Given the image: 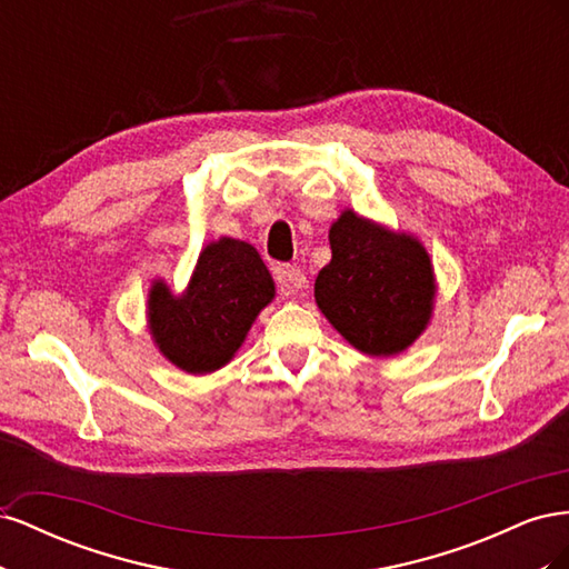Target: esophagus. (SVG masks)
I'll use <instances>...</instances> for the list:
<instances>
[{
    "label": "esophagus",
    "instance_id": "1",
    "mask_svg": "<svg viewBox=\"0 0 569 569\" xmlns=\"http://www.w3.org/2000/svg\"><path fill=\"white\" fill-rule=\"evenodd\" d=\"M274 280H278L280 295L287 299H297L308 289L306 274L297 266H278L274 268Z\"/></svg>",
    "mask_w": 569,
    "mask_h": 569
}]
</instances>
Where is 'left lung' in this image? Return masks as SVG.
<instances>
[{
  "label": "left lung",
  "instance_id": "1",
  "mask_svg": "<svg viewBox=\"0 0 569 569\" xmlns=\"http://www.w3.org/2000/svg\"><path fill=\"white\" fill-rule=\"evenodd\" d=\"M332 261L316 278V303L351 347L396 356L432 318L435 268L412 234L347 209L330 228Z\"/></svg>",
  "mask_w": 569,
  "mask_h": 569
}]
</instances>
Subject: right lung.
I'll return each instance as SVG.
<instances>
[{"mask_svg":"<svg viewBox=\"0 0 569 569\" xmlns=\"http://www.w3.org/2000/svg\"><path fill=\"white\" fill-rule=\"evenodd\" d=\"M274 297V282L258 251L232 237L203 247L182 295L153 280L147 301L149 332L159 351L189 375L230 363L256 316Z\"/></svg>","mask_w":569,"mask_h":569,"instance_id":"1","label":"right lung"}]
</instances>
